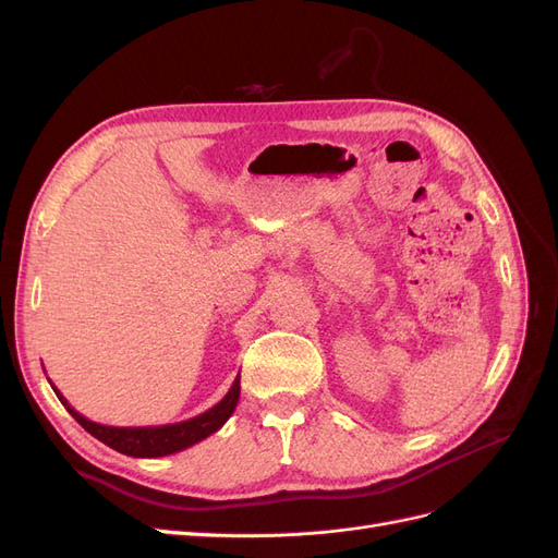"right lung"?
<instances>
[{"instance_id":"add662e5","label":"right lung","mask_w":558,"mask_h":558,"mask_svg":"<svg viewBox=\"0 0 558 558\" xmlns=\"http://www.w3.org/2000/svg\"><path fill=\"white\" fill-rule=\"evenodd\" d=\"M53 386V384H50ZM56 396L66 408L78 424L86 428L99 442L107 447L121 451L125 456H134V459H158V456H170L177 451L189 449L197 442L205 440L211 433L221 428L226 421L232 416L234 408H238L240 400V375L232 381L230 391L223 396L221 402H216L211 410L202 412L189 421H179V424H165V426H137V428H118V426H102L95 424V421L78 414L64 396L53 386Z\"/></svg>"}]
</instances>
